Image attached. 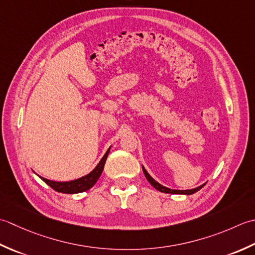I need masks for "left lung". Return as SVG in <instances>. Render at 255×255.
<instances>
[{
    "label": "left lung",
    "instance_id": "obj_1",
    "mask_svg": "<svg viewBox=\"0 0 255 255\" xmlns=\"http://www.w3.org/2000/svg\"><path fill=\"white\" fill-rule=\"evenodd\" d=\"M142 167H143V166H142ZM143 173H144V175H145V177H146V179L149 181V184L152 185L155 189H157V190H159V191H162V193H165V194L193 195V194L197 193V191H198V190H200V189L202 188V187L205 186V184H204V185H201V186H199V187H197V188L189 189V190H176V189H170V188H167V187H165V186H163V185H160V184H159V183H157V181L155 180L154 178L150 177L149 174L147 173L146 169H145L144 167H143Z\"/></svg>",
    "mask_w": 255,
    "mask_h": 255
}]
</instances>
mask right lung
<instances>
[{"label": "right lung", "mask_w": 255, "mask_h": 255, "mask_svg": "<svg viewBox=\"0 0 255 255\" xmlns=\"http://www.w3.org/2000/svg\"><path fill=\"white\" fill-rule=\"evenodd\" d=\"M110 148L107 150L105 156L101 158L100 162H99V164L96 166V168L93 169L91 173L84 176V177L71 180V181H54V180L46 179L44 177H40V176L39 177L43 179L48 186H50L54 190L58 191V193H64V194L84 193V191H87L88 189H90L91 187L97 183L99 177L101 176L103 168H105V164H106V160L108 157V154H109V152H110Z\"/></svg>", "instance_id": "right-lung-1"}]
</instances>
